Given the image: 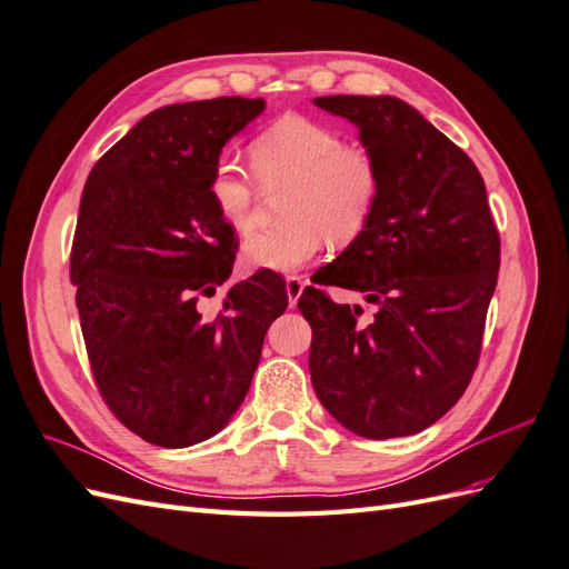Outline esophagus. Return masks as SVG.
Masks as SVG:
<instances>
[{"mask_svg": "<svg viewBox=\"0 0 569 569\" xmlns=\"http://www.w3.org/2000/svg\"><path fill=\"white\" fill-rule=\"evenodd\" d=\"M287 297H289V306H297V301H299V297L303 295V287H306V282H303V278L301 274H289L287 278Z\"/></svg>", "mask_w": 569, "mask_h": 569, "instance_id": "esophagus-1", "label": "esophagus"}]
</instances>
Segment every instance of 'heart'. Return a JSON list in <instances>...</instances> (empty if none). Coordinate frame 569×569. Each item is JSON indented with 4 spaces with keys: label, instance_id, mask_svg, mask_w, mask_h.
<instances>
[{
    "label": "heart",
    "instance_id": "obj_1",
    "mask_svg": "<svg viewBox=\"0 0 569 569\" xmlns=\"http://www.w3.org/2000/svg\"><path fill=\"white\" fill-rule=\"evenodd\" d=\"M263 189H289L287 226L249 237L242 256L251 268L295 272L311 263L325 239L343 247L366 230L382 189L372 151L347 144L332 126L306 116H282L249 147ZM209 192L222 222L234 232L256 226V184L237 161L220 159Z\"/></svg>",
    "mask_w": 569,
    "mask_h": 569
}]
</instances>
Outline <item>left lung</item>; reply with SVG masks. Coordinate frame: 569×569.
<instances>
[{
  "label": "left lung",
  "instance_id": "left-lung-1",
  "mask_svg": "<svg viewBox=\"0 0 569 569\" xmlns=\"http://www.w3.org/2000/svg\"><path fill=\"white\" fill-rule=\"evenodd\" d=\"M351 120L382 170L366 230L316 284L363 291L375 313L306 287L308 368L320 403L353 435L422 432L468 389L493 297L501 237L477 166L396 97H316Z\"/></svg>",
  "mask_w": 569,
  "mask_h": 569
}]
</instances>
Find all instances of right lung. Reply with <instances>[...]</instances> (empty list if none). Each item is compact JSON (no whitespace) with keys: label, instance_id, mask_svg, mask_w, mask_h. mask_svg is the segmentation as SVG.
<instances>
[{"label":"right lung","instance_id":"add662e5","mask_svg":"<svg viewBox=\"0 0 569 569\" xmlns=\"http://www.w3.org/2000/svg\"><path fill=\"white\" fill-rule=\"evenodd\" d=\"M263 109L218 97L151 111L82 189L71 282L94 382L130 432L163 449L230 422L287 308L272 270L230 287L216 318L197 308L230 278L237 249L209 192L213 168Z\"/></svg>","mask_w":569,"mask_h":569}]
</instances>
